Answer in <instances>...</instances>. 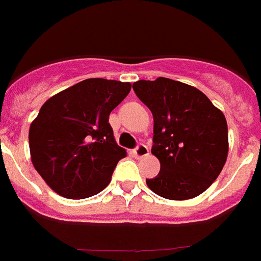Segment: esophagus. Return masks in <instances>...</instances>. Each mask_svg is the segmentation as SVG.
I'll return each instance as SVG.
<instances>
[{
    "label": "esophagus",
    "mask_w": 261,
    "mask_h": 261,
    "mask_svg": "<svg viewBox=\"0 0 261 261\" xmlns=\"http://www.w3.org/2000/svg\"><path fill=\"white\" fill-rule=\"evenodd\" d=\"M148 152H150V151H148V147L147 146H144V144H139V146L134 150V155L138 159H141V158L143 156H147Z\"/></svg>",
    "instance_id": "esophagus-1"
}]
</instances>
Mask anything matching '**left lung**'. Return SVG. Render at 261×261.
<instances>
[{
	"instance_id": "8db88e82",
	"label": "left lung",
	"mask_w": 261,
	"mask_h": 261,
	"mask_svg": "<svg viewBox=\"0 0 261 261\" xmlns=\"http://www.w3.org/2000/svg\"><path fill=\"white\" fill-rule=\"evenodd\" d=\"M154 117L151 152L161 171L148 188L170 200L196 198L215 181L228 155L224 114L196 87L159 76L133 83Z\"/></svg>"
}]
</instances>
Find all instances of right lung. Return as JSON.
Masks as SVG:
<instances>
[{"label": "right lung", "mask_w": 261, "mask_h": 261, "mask_svg": "<svg viewBox=\"0 0 261 261\" xmlns=\"http://www.w3.org/2000/svg\"><path fill=\"white\" fill-rule=\"evenodd\" d=\"M130 82L90 78L46 100L29 130L30 158L46 185L67 199H86L109 186L126 156L109 115Z\"/></svg>", "instance_id": "add662e5"}]
</instances>
